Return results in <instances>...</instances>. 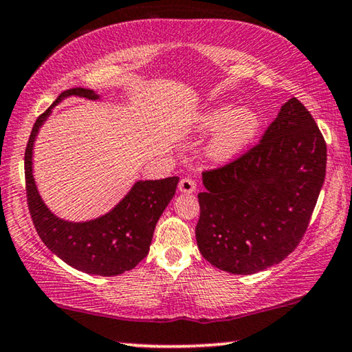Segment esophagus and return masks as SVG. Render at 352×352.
<instances>
[{
  "instance_id": "esophagus-1",
  "label": "esophagus",
  "mask_w": 352,
  "mask_h": 352,
  "mask_svg": "<svg viewBox=\"0 0 352 352\" xmlns=\"http://www.w3.org/2000/svg\"><path fill=\"white\" fill-rule=\"evenodd\" d=\"M178 190L182 192H194L196 191V182L192 180V178H182L180 183H178Z\"/></svg>"
}]
</instances>
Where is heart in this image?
I'll list each match as a JSON object with an SVG mask.
<instances>
[{"instance_id": "heart-1", "label": "heart", "mask_w": 352, "mask_h": 352, "mask_svg": "<svg viewBox=\"0 0 352 352\" xmlns=\"http://www.w3.org/2000/svg\"><path fill=\"white\" fill-rule=\"evenodd\" d=\"M199 128L218 131L210 144L208 153L217 161H228L254 139L259 129V117L248 109L237 110L234 106H219L199 118Z\"/></svg>"}]
</instances>
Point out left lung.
Returning a JSON list of instances; mask_svg holds the SVG:
<instances>
[{
	"mask_svg": "<svg viewBox=\"0 0 352 352\" xmlns=\"http://www.w3.org/2000/svg\"><path fill=\"white\" fill-rule=\"evenodd\" d=\"M326 162L316 122L297 98L289 99L258 144L202 172L196 240L204 259L250 275L289 256L310 224Z\"/></svg>",
	"mask_w": 352,
	"mask_h": 352,
	"instance_id": "1",
	"label": "left lung"
}]
</instances>
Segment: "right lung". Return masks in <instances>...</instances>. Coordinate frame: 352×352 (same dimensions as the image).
I'll use <instances>...</instances> for the list:
<instances>
[{"label": "right lung", "instance_id": "1", "mask_svg": "<svg viewBox=\"0 0 352 352\" xmlns=\"http://www.w3.org/2000/svg\"><path fill=\"white\" fill-rule=\"evenodd\" d=\"M66 96L98 99V94L91 90L72 88L63 91L54 106ZM50 109L36 120L25 150L26 202L41 240L67 265L85 274L113 276L134 269L148 254L155 226L174 197L178 177L138 182L112 212L93 221H63L41 201L31 174L34 138L49 117Z\"/></svg>", "mask_w": 352, "mask_h": 352}]
</instances>
